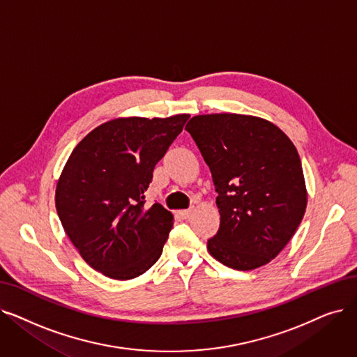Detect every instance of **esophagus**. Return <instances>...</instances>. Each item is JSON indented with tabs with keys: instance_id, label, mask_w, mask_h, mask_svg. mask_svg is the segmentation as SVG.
<instances>
[{
	"instance_id": "obj_1",
	"label": "esophagus",
	"mask_w": 357,
	"mask_h": 357,
	"mask_svg": "<svg viewBox=\"0 0 357 357\" xmlns=\"http://www.w3.org/2000/svg\"><path fill=\"white\" fill-rule=\"evenodd\" d=\"M179 215L182 217V219H190V217L192 215V208H188V210H181V211H179Z\"/></svg>"
}]
</instances>
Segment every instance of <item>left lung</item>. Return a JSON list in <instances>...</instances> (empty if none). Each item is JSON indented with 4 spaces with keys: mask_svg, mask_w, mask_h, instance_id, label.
I'll return each instance as SVG.
<instances>
[{
    "mask_svg": "<svg viewBox=\"0 0 357 357\" xmlns=\"http://www.w3.org/2000/svg\"><path fill=\"white\" fill-rule=\"evenodd\" d=\"M210 167L220 227L208 239L222 264L248 271L275 258L299 227L306 188L296 147L274 123L198 115L185 127Z\"/></svg>",
    "mask_w": 357,
    "mask_h": 357,
    "instance_id": "left-lung-1",
    "label": "left lung"
}]
</instances>
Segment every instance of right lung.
I'll list each match as a JSON object with an SVG mask.
<instances>
[{
    "instance_id": "1",
    "label": "right lung",
    "mask_w": 357,
    "mask_h": 357,
    "mask_svg": "<svg viewBox=\"0 0 357 357\" xmlns=\"http://www.w3.org/2000/svg\"><path fill=\"white\" fill-rule=\"evenodd\" d=\"M190 115L119 118L73 150L55 192L58 217L87 264L115 280L146 273L163 251L174 215L146 206L153 170Z\"/></svg>"
}]
</instances>
